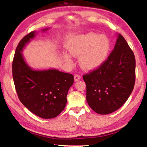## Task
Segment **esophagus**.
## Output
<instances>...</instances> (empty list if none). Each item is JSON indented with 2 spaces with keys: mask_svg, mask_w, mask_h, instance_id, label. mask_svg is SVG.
I'll use <instances>...</instances> for the list:
<instances>
[{
  "mask_svg": "<svg viewBox=\"0 0 147 147\" xmlns=\"http://www.w3.org/2000/svg\"><path fill=\"white\" fill-rule=\"evenodd\" d=\"M74 79H75V81L77 82V81H79V80L81 79V76L79 75H75V77H74Z\"/></svg>",
  "mask_w": 147,
  "mask_h": 147,
  "instance_id": "esophagus-1",
  "label": "esophagus"
}]
</instances>
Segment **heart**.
I'll return each mask as SVG.
<instances>
[{
    "mask_svg": "<svg viewBox=\"0 0 147 147\" xmlns=\"http://www.w3.org/2000/svg\"><path fill=\"white\" fill-rule=\"evenodd\" d=\"M69 53L75 57H80V65L84 69H93L100 66L106 60L110 49V41L106 36H99L94 32H89L74 38L68 46ZM68 63L72 58L65 55Z\"/></svg>",
    "mask_w": 147,
    "mask_h": 147,
    "instance_id": "obj_1",
    "label": "heart"
}]
</instances>
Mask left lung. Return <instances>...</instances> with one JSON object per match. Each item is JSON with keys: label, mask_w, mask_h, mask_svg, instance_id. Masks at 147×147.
<instances>
[{"label": "left lung", "mask_w": 147, "mask_h": 147, "mask_svg": "<svg viewBox=\"0 0 147 147\" xmlns=\"http://www.w3.org/2000/svg\"><path fill=\"white\" fill-rule=\"evenodd\" d=\"M135 65L133 51L120 34L107 60L96 69L83 75L86 101L92 110L106 115L125 103L135 86Z\"/></svg>", "instance_id": "obj_1"}]
</instances>
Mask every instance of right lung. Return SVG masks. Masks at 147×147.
Here are the masks:
<instances>
[{
	"label": "right lung",
	"mask_w": 147,
	"mask_h": 147,
	"mask_svg": "<svg viewBox=\"0 0 147 147\" xmlns=\"http://www.w3.org/2000/svg\"><path fill=\"white\" fill-rule=\"evenodd\" d=\"M35 35L36 32H30L17 46L12 61V78L20 101L29 111L40 118H53L65 107L74 76L55 69L34 70L29 67L22 52Z\"/></svg>",
	"instance_id": "add662e5"
}]
</instances>
